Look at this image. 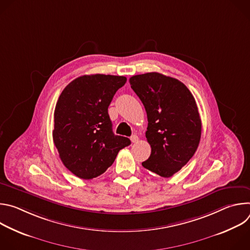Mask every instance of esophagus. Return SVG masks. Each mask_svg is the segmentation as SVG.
I'll return each instance as SVG.
<instances>
[{
	"instance_id": "34e87169",
	"label": "esophagus",
	"mask_w": 250,
	"mask_h": 250,
	"mask_svg": "<svg viewBox=\"0 0 250 250\" xmlns=\"http://www.w3.org/2000/svg\"><path fill=\"white\" fill-rule=\"evenodd\" d=\"M130 140H131L132 144H136V142L138 141V136L136 134H133V135H131Z\"/></svg>"
}]
</instances>
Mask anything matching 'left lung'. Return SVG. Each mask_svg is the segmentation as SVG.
<instances>
[{
    "label": "left lung",
    "mask_w": 250,
    "mask_h": 250,
    "mask_svg": "<svg viewBox=\"0 0 250 250\" xmlns=\"http://www.w3.org/2000/svg\"><path fill=\"white\" fill-rule=\"evenodd\" d=\"M129 83L148 121L146 136L151 154L142 166L169 178L188 163L200 144L202 122L196 101L182 82L157 72L132 76Z\"/></svg>",
    "instance_id": "1"
}]
</instances>
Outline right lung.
I'll return each mask as SVG.
<instances>
[{
	"mask_svg": "<svg viewBox=\"0 0 250 250\" xmlns=\"http://www.w3.org/2000/svg\"><path fill=\"white\" fill-rule=\"evenodd\" d=\"M124 76L84 75L62 91L54 111L53 142L64 166L81 179L103 174L130 145L113 132L108 108Z\"/></svg>",
	"mask_w": 250,
	"mask_h": 250,
	"instance_id": "right-lung-1",
	"label": "right lung"
}]
</instances>
